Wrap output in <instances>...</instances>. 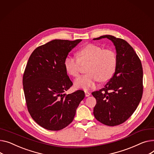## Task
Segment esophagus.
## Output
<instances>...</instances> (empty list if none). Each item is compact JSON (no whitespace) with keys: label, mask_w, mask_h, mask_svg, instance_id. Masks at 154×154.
Listing matches in <instances>:
<instances>
[{"label":"esophagus","mask_w":154,"mask_h":154,"mask_svg":"<svg viewBox=\"0 0 154 154\" xmlns=\"http://www.w3.org/2000/svg\"><path fill=\"white\" fill-rule=\"evenodd\" d=\"M85 96L86 97H89L90 95V92H88V91L87 90H85Z\"/></svg>","instance_id":"34e87169"}]
</instances>
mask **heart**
<instances>
[{
    "label": "heart",
    "instance_id": "b5f03b06",
    "mask_svg": "<svg viewBox=\"0 0 154 154\" xmlns=\"http://www.w3.org/2000/svg\"><path fill=\"white\" fill-rule=\"evenodd\" d=\"M78 57L68 56L64 66L67 72L77 77L80 72V63H88L85 74L75 80V86L88 90L93 87L97 81H106L113 75L116 67V56L110 49H103L95 45L89 44L82 48L77 53Z\"/></svg>",
    "mask_w": 154,
    "mask_h": 154
}]
</instances>
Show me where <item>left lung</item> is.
<instances>
[{
  "label": "left lung",
  "mask_w": 154,
  "mask_h": 154,
  "mask_svg": "<svg viewBox=\"0 0 154 154\" xmlns=\"http://www.w3.org/2000/svg\"><path fill=\"white\" fill-rule=\"evenodd\" d=\"M108 38L116 51V67L113 76L104 88L92 92L97 104L95 118L102 124L115 126L125 122L135 111L143 93L141 61L125 40L103 35L94 40Z\"/></svg>",
  "instance_id": "1"
}]
</instances>
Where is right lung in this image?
I'll return each instance as SVG.
<instances>
[{
	"label": "right lung",
	"instance_id": "right-lung-1",
	"mask_svg": "<svg viewBox=\"0 0 154 154\" xmlns=\"http://www.w3.org/2000/svg\"><path fill=\"white\" fill-rule=\"evenodd\" d=\"M81 41H51L36 48L28 59L23 76L26 106L33 120L46 129L59 131L67 126L85 97L80 90L65 93L73 85L65 59Z\"/></svg>",
	"mask_w": 154,
	"mask_h": 154
}]
</instances>
